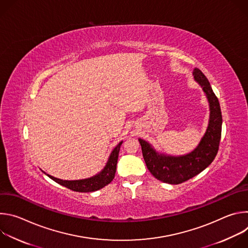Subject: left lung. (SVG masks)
<instances>
[{"label":"left lung","instance_id":"obj_1","mask_svg":"<svg viewBox=\"0 0 248 248\" xmlns=\"http://www.w3.org/2000/svg\"><path fill=\"white\" fill-rule=\"evenodd\" d=\"M193 76L203 88L210 105L209 124L198 146L187 155L172 157L157 153L145 140L138 139L150 172L157 180L170 185L183 184L200 173L213 162L219 150L223 123L219 100L199 68L193 69Z\"/></svg>","mask_w":248,"mask_h":248}]
</instances>
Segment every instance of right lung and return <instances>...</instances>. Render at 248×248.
Wrapping results in <instances>:
<instances>
[{
  "mask_svg": "<svg viewBox=\"0 0 248 248\" xmlns=\"http://www.w3.org/2000/svg\"><path fill=\"white\" fill-rule=\"evenodd\" d=\"M123 143L120 142L116 148L113 150L111 153V156L107 162V165L103 169V170L98 173L95 176H92L90 179L86 180H80V181H62L59 180L57 178H54L52 175L48 176L56 183L60 184L61 186L70 189L74 191L78 192H92L96 191L98 189L103 188L107 185H109L115 178V173L117 170V163H118V158H119V153H120V148Z\"/></svg>",
  "mask_w": 248,
  "mask_h": 248,
  "instance_id": "right-lung-1",
  "label": "right lung"
}]
</instances>
